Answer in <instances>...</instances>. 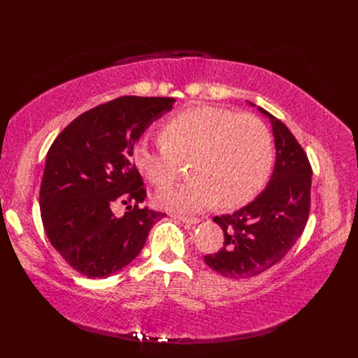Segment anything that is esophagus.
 Wrapping results in <instances>:
<instances>
[{
  "label": "esophagus",
  "mask_w": 358,
  "mask_h": 358,
  "mask_svg": "<svg viewBox=\"0 0 358 358\" xmlns=\"http://www.w3.org/2000/svg\"><path fill=\"white\" fill-rule=\"evenodd\" d=\"M173 217H174V219H177V220H180V222H182V223H185V224H189V227H193V224L199 223V219H197V217H190V216H178V215H173Z\"/></svg>",
  "instance_id": "1"
}]
</instances>
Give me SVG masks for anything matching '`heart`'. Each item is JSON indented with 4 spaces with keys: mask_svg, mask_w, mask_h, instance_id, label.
Here are the masks:
<instances>
[{
    "mask_svg": "<svg viewBox=\"0 0 358 358\" xmlns=\"http://www.w3.org/2000/svg\"><path fill=\"white\" fill-rule=\"evenodd\" d=\"M273 138L254 115L216 106L185 108L166 119L162 136L142 135L134 150L139 171L158 189L173 184L182 162L192 164L193 178L162 192L161 208L189 213L219 201L236 208L266 184L273 165Z\"/></svg>",
    "mask_w": 358,
    "mask_h": 358,
    "instance_id": "heart-1",
    "label": "heart"
}]
</instances>
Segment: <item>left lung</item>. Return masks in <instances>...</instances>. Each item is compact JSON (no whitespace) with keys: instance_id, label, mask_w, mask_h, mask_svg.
<instances>
[{"instance_id":"8db88e82","label":"left lung","mask_w":358,"mask_h":358,"mask_svg":"<svg viewBox=\"0 0 358 358\" xmlns=\"http://www.w3.org/2000/svg\"><path fill=\"white\" fill-rule=\"evenodd\" d=\"M259 111L270 117L275 138L273 176L250 204L213 217L223 231V245L204 255L213 271L234 280L255 277L277 264L302 235L310 210L312 166L306 152L283 122Z\"/></svg>"}]
</instances>
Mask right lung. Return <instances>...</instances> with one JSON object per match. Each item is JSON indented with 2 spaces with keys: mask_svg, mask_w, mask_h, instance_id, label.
I'll use <instances>...</instances> for the list:
<instances>
[{
  "mask_svg": "<svg viewBox=\"0 0 358 358\" xmlns=\"http://www.w3.org/2000/svg\"><path fill=\"white\" fill-rule=\"evenodd\" d=\"M171 97L124 96L72 120L48 150L41 184L45 232L66 264L88 278L117 273L143 248L165 213L146 197L134 150L145 129L173 108ZM126 203L128 212L114 209Z\"/></svg>",
  "mask_w": 358,
  "mask_h": 358,
  "instance_id": "right-lung-1",
  "label": "right lung"
}]
</instances>
